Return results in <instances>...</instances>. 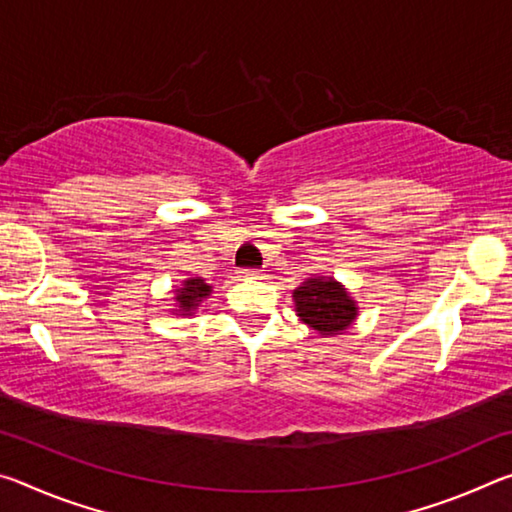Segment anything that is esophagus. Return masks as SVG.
Masks as SVG:
<instances>
[{
  "label": "esophagus",
  "instance_id": "1",
  "mask_svg": "<svg viewBox=\"0 0 512 512\" xmlns=\"http://www.w3.org/2000/svg\"><path fill=\"white\" fill-rule=\"evenodd\" d=\"M241 273H244L246 277H259V275H262V271H259V268H241Z\"/></svg>",
  "mask_w": 512,
  "mask_h": 512
}]
</instances>
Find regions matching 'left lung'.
Instances as JSON below:
<instances>
[{
  "label": "left lung",
  "mask_w": 512,
  "mask_h": 512,
  "mask_svg": "<svg viewBox=\"0 0 512 512\" xmlns=\"http://www.w3.org/2000/svg\"><path fill=\"white\" fill-rule=\"evenodd\" d=\"M293 300L302 323L320 334H341L357 316L354 300L332 277H309L293 291Z\"/></svg>",
  "instance_id": "obj_1"
}]
</instances>
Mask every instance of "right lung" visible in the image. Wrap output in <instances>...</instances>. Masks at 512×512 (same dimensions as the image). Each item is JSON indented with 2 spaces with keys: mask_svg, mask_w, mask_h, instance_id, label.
<instances>
[{
  "mask_svg": "<svg viewBox=\"0 0 512 512\" xmlns=\"http://www.w3.org/2000/svg\"><path fill=\"white\" fill-rule=\"evenodd\" d=\"M210 291H212V287H210V284H205V280H201V277H192V280H185L183 289L176 291V300L180 305V311H187V314H192V309H196L198 302H201Z\"/></svg>",
  "mask_w": 512,
  "mask_h": 512,
  "instance_id": "add662e5",
  "label": "right lung"
}]
</instances>
